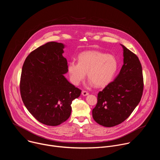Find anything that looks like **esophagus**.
Returning <instances> with one entry per match:
<instances>
[{
	"label": "esophagus",
	"instance_id": "34e87169",
	"mask_svg": "<svg viewBox=\"0 0 160 160\" xmlns=\"http://www.w3.org/2000/svg\"><path fill=\"white\" fill-rule=\"evenodd\" d=\"M82 96H87L88 95V93L87 92H86V91L83 90L82 92Z\"/></svg>",
	"mask_w": 160,
	"mask_h": 160
}]
</instances>
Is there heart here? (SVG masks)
Instances as JSON below:
<instances>
[{
	"label": "heart",
	"instance_id": "heart-1",
	"mask_svg": "<svg viewBox=\"0 0 160 160\" xmlns=\"http://www.w3.org/2000/svg\"><path fill=\"white\" fill-rule=\"evenodd\" d=\"M117 69L118 62L115 57L98 51L83 52L78 56V63L71 61L68 65L70 81L76 85L87 73L90 84L104 87L111 82Z\"/></svg>",
	"mask_w": 160,
	"mask_h": 160
}]
</instances>
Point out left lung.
Instances as JSON below:
<instances>
[{
    "label": "left lung",
    "mask_w": 160,
    "mask_h": 160,
    "mask_svg": "<svg viewBox=\"0 0 160 160\" xmlns=\"http://www.w3.org/2000/svg\"><path fill=\"white\" fill-rule=\"evenodd\" d=\"M123 64L114 81L98 93V103L92 110L94 120L111 127L124 122L139 103L143 92L142 70L140 61L124 45Z\"/></svg>",
    "instance_id": "left-lung-1"
}]
</instances>
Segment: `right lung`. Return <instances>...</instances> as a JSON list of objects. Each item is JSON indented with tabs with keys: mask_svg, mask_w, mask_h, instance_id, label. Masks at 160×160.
I'll return each instance as SVG.
<instances>
[{
	"mask_svg": "<svg viewBox=\"0 0 160 160\" xmlns=\"http://www.w3.org/2000/svg\"><path fill=\"white\" fill-rule=\"evenodd\" d=\"M66 45L48 42L32 51L22 68L20 92L25 107L40 123L57 126L72 112V102L81 90L68 82Z\"/></svg>",
	"mask_w": 160,
	"mask_h": 160,
	"instance_id": "1",
	"label": "right lung"
}]
</instances>
